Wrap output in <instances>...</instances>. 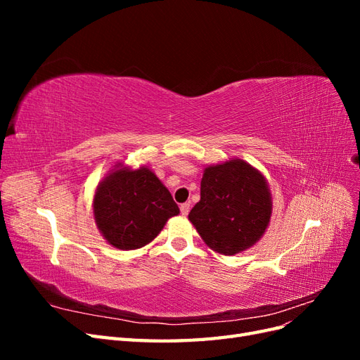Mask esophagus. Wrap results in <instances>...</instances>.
Returning <instances> with one entry per match:
<instances>
[{
    "label": "esophagus",
    "mask_w": 360,
    "mask_h": 360,
    "mask_svg": "<svg viewBox=\"0 0 360 360\" xmlns=\"http://www.w3.org/2000/svg\"><path fill=\"white\" fill-rule=\"evenodd\" d=\"M189 210H191V204H189V202H183V204L180 205V212H181V214L186 216V214L189 213Z\"/></svg>",
    "instance_id": "34e87169"
}]
</instances>
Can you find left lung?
Returning a JSON list of instances; mask_svg holds the SVG:
<instances>
[{"mask_svg": "<svg viewBox=\"0 0 360 360\" xmlns=\"http://www.w3.org/2000/svg\"><path fill=\"white\" fill-rule=\"evenodd\" d=\"M271 214L267 183L261 174L236 159L205 168L201 200L189 221L213 250L234 255L264 234Z\"/></svg>", "mask_w": 360, "mask_h": 360, "instance_id": "left-lung-1", "label": "left lung"}]
</instances>
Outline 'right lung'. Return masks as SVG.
Instances as JSON below:
<instances>
[{
  "instance_id": "add662e5",
  "label": "right lung",
  "mask_w": 360,
  "mask_h": 360,
  "mask_svg": "<svg viewBox=\"0 0 360 360\" xmlns=\"http://www.w3.org/2000/svg\"><path fill=\"white\" fill-rule=\"evenodd\" d=\"M169 191L147 168L111 172L97 188L94 217L103 237L118 249H138L179 214Z\"/></svg>"
}]
</instances>
